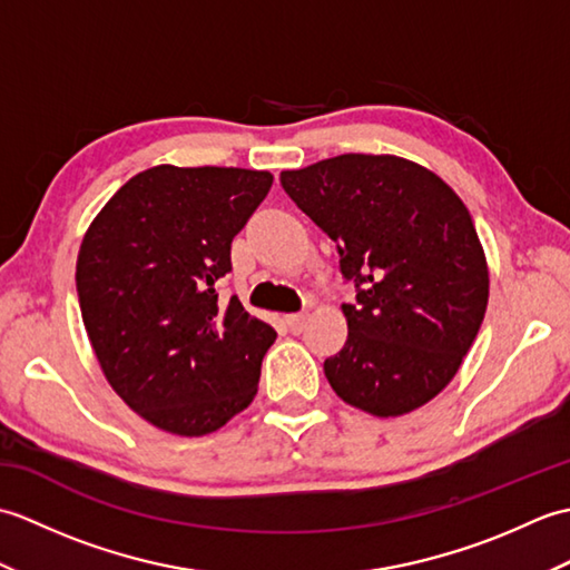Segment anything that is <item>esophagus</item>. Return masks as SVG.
Returning <instances> with one entry per match:
<instances>
[{
	"mask_svg": "<svg viewBox=\"0 0 570 570\" xmlns=\"http://www.w3.org/2000/svg\"><path fill=\"white\" fill-rule=\"evenodd\" d=\"M284 321H286V328L292 331L294 335H298L301 331H304V325L308 321V313H288Z\"/></svg>",
	"mask_w": 570,
	"mask_h": 570,
	"instance_id": "34e87169",
	"label": "esophagus"
}]
</instances>
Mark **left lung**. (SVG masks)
Returning a JSON list of instances; mask_svg holds the SVG:
<instances>
[{
	"mask_svg": "<svg viewBox=\"0 0 570 570\" xmlns=\"http://www.w3.org/2000/svg\"><path fill=\"white\" fill-rule=\"evenodd\" d=\"M282 186L328 235L347 341L323 362L333 392L372 416H402L445 390L485 318L490 274L468 208L429 168L399 156L343 154Z\"/></svg>",
	"mask_w": 570,
	"mask_h": 570,
	"instance_id": "1",
	"label": "left lung"
}]
</instances>
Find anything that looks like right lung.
Segmentation results:
<instances>
[{"label": "right lung", "mask_w": 570, "mask_h": 570, "mask_svg": "<svg viewBox=\"0 0 570 570\" xmlns=\"http://www.w3.org/2000/svg\"><path fill=\"white\" fill-rule=\"evenodd\" d=\"M269 171L154 166L129 178L82 237L76 286L112 390L156 429L213 433L252 404L272 325L217 298L229 247Z\"/></svg>", "instance_id": "1"}]
</instances>
